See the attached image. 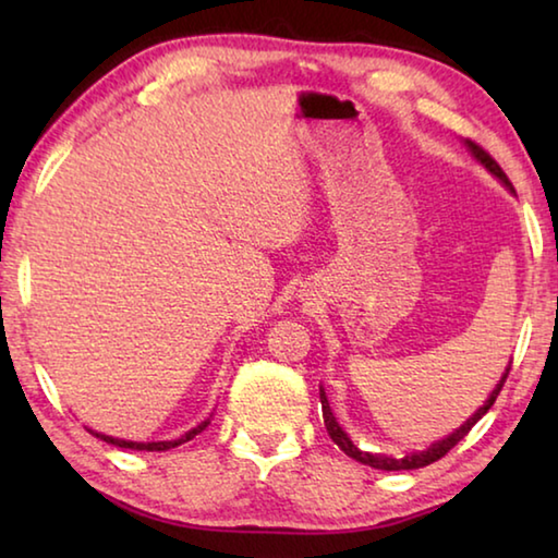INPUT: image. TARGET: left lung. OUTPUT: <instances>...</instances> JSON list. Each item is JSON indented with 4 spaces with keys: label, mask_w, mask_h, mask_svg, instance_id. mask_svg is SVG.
Wrapping results in <instances>:
<instances>
[{
    "label": "left lung",
    "mask_w": 558,
    "mask_h": 558,
    "mask_svg": "<svg viewBox=\"0 0 558 558\" xmlns=\"http://www.w3.org/2000/svg\"><path fill=\"white\" fill-rule=\"evenodd\" d=\"M465 145H468V149L472 153V157L477 159L480 165H483L489 174H495L499 182H502L509 192H514V186H512V182H509L507 179V174L502 172V167H499L493 157H489L483 147H480L477 143H472V140H465ZM509 369H512V364L507 366L505 369V374H502V379H499V384L495 386V391L489 393V399L480 405V409L470 415V418L462 423V426L458 428V430H452L448 438H442V440H436L433 442L430 448H426V450H418V452H409V456H403V458H391V456H374V452H364V450H359L352 440H349V436L347 433L342 430V426H339L337 423V418H335V413H332V409H329V401H327V396H325V389H319V401H323V418H325V428H327V433H329V438H332L339 448H342L349 458H354L356 462H362V465H369V468H376V470H418V468H426V465H430V462H436V460H440L442 456H446L448 450H452L458 446V442L468 436L470 433V428L475 426V423L483 418V415L493 409V403L497 401V396H499V391H502V386H505V381H507V374H509Z\"/></svg>",
    "instance_id": "8db88e82"
}]
</instances>
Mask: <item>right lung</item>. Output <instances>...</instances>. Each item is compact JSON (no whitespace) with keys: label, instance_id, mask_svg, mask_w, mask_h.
Returning <instances> with one entry per match:
<instances>
[{"label":"right lung","instance_id":"right-lung-1","mask_svg":"<svg viewBox=\"0 0 558 558\" xmlns=\"http://www.w3.org/2000/svg\"><path fill=\"white\" fill-rule=\"evenodd\" d=\"M209 418H206L204 423H199V426L196 428H192L189 433H184L182 438H177V440H157V442H135V440H120V438H112V436H102V433H96V436L100 438V440H106V442H110V446H118V448H130V450H147V452H162V450H169V448H177V446H182V442H186V440H192L194 436H199V433L209 426ZM93 433V430H90Z\"/></svg>","mask_w":558,"mask_h":558}]
</instances>
